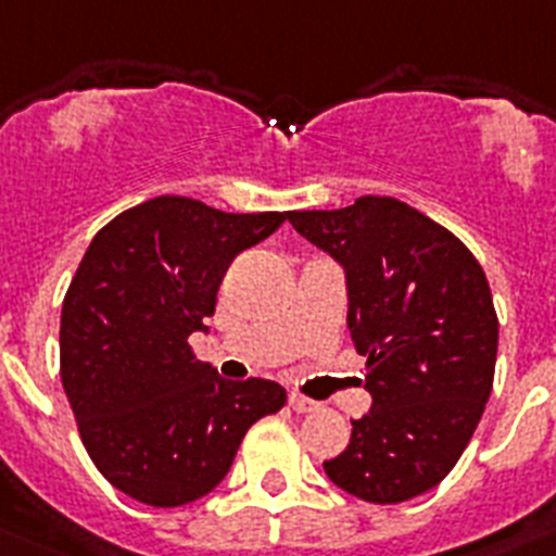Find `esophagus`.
<instances>
[{"label": "esophagus", "mask_w": 556, "mask_h": 556, "mask_svg": "<svg viewBox=\"0 0 556 556\" xmlns=\"http://www.w3.org/2000/svg\"><path fill=\"white\" fill-rule=\"evenodd\" d=\"M289 409L298 412V415H306V412L318 409V403L312 401V397H306V394L292 392V394H289Z\"/></svg>", "instance_id": "esophagus-1"}]
</instances>
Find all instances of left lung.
<instances>
[{
	"instance_id": "8db88e82",
	"label": "left lung",
	"mask_w": 556,
	"mask_h": 556,
	"mask_svg": "<svg viewBox=\"0 0 556 556\" xmlns=\"http://www.w3.org/2000/svg\"><path fill=\"white\" fill-rule=\"evenodd\" d=\"M346 269L350 329L366 357L369 415L324 463L352 497L392 506L429 492L469 446L497 361V312L460 238L389 195L287 213Z\"/></svg>"
}]
</instances>
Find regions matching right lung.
<instances>
[{
    "label": "right lung",
    "instance_id": "1",
    "mask_svg": "<svg viewBox=\"0 0 556 556\" xmlns=\"http://www.w3.org/2000/svg\"><path fill=\"white\" fill-rule=\"evenodd\" d=\"M283 222L159 195L87 247L62 304L59 371L90 460L127 497L155 508L204 497L247 429L287 403L273 380L218 378L187 343L232 258Z\"/></svg>",
    "mask_w": 556,
    "mask_h": 556
}]
</instances>
